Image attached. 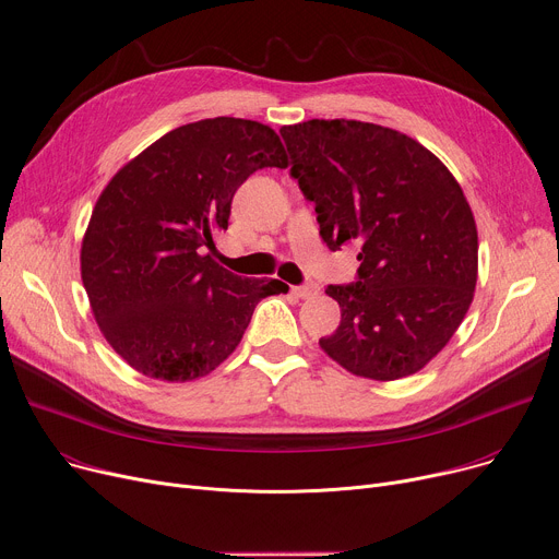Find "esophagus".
Here are the masks:
<instances>
[{"label": "esophagus", "mask_w": 559, "mask_h": 559, "mask_svg": "<svg viewBox=\"0 0 559 559\" xmlns=\"http://www.w3.org/2000/svg\"><path fill=\"white\" fill-rule=\"evenodd\" d=\"M318 284H305V286H293V295H298V298L302 300H309L313 298V295H318Z\"/></svg>", "instance_id": "obj_1"}]
</instances>
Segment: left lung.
Wrapping results in <instances>:
<instances>
[{
    "label": "left lung",
    "mask_w": 559,
    "mask_h": 559,
    "mask_svg": "<svg viewBox=\"0 0 559 559\" xmlns=\"http://www.w3.org/2000/svg\"><path fill=\"white\" fill-rule=\"evenodd\" d=\"M280 135L326 248L360 246L358 282L324 290L341 324L320 347L356 377L419 372L474 300L478 233L461 185L429 148L379 123L309 119Z\"/></svg>",
    "instance_id": "8db88e82"
}]
</instances>
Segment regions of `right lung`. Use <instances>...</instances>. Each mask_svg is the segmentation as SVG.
Returning a JSON list of instances; mask_svg holds the SVG:
<instances>
[{"mask_svg":"<svg viewBox=\"0 0 559 559\" xmlns=\"http://www.w3.org/2000/svg\"><path fill=\"white\" fill-rule=\"evenodd\" d=\"M264 167H288L271 126L201 119L162 135L98 195L81 277L98 330L140 374H210L241 343L257 302L282 288L212 259L237 189Z\"/></svg>","mask_w":559,"mask_h":559,"instance_id":"right-lung-1","label":"right lung"}]
</instances>
